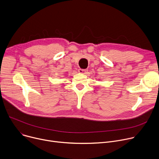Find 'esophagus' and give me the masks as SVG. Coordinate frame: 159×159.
I'll return each mask as SVG.
<instances>
[{"instance_id": "obj_1", "label": "esophagus", "mask_w": 159, "mask_h": 159, "mask_svg": "<svg viewBox=\"0 0 159 159\" xmlns=\"http://www.w3.org/2000/svg\"><path fill=\"white\" fill-rule=\"evenodd\" d=\"M88 70L87 69H80L78 70V72L80 73H81V74H86Z\"/></svg>"}]
</instances>
